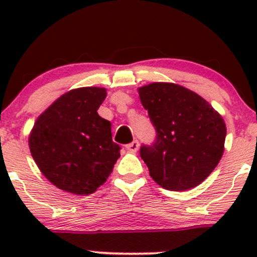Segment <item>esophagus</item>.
I'll return each mask as SVG.
<instances>
[{"label": "esophagus", "mask_w": 257, "mask_h": 257, "mask_svg": "<svg viewBox=\"0 0 257 257\" xmlns=\"http://www.w3.org/2000/svg\"><path fill=\"white\" fill-rule=\"evenodd\" d=\"M139 148V142L138 141H133L132 143H129L126 145V149H128V152L131 153H136L137 150H138Z\"/></svg>", "instance_id": "34e87169"}]
</instances>
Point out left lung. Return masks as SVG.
<instances>
[{"label": "left lung", "mask_w": 257, "mask_h": 257, "mask_svg": "<svg viewBox=\"0 0 257 257\" xmlns=\"http://www.w3.org/2000/svg\"><path fill=\"white\" fill-rule=\"evenodd\" d=\"M138 92L157 132L154 143L141 148L150 177L168 190L198 186L222 157L224 119L204 98L174 83H150Z\"/></svg>", "instance_id": "1"}]
</instances>
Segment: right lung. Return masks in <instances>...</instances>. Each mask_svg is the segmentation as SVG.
I'll return each mask as SVG.
<instances>
[{
    "label": "right lung",
    "mask_w": 257,
    "mask_h": 257,
    "mask_svg": "<svg viewBox=\"0 0 257 257\" xmlns=\"http://www.w3.org/2000/svg\"><path fill=\"white\" fill-rule=\"evenodd\" d=\"M105 97L104 88L72 89L36 120L28 138L31 154L57 188L89 195L112 173L120 147L112 141L110 121L97 113Z\"/></svg>",
    "instance_id": "add662e5"
}]
</instances>
